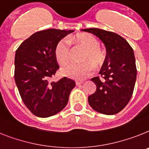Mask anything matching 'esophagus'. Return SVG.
<instances>
[{
	"instance_id": "1",
	"label": "esophagus",
	"mask_w": 149,
	"mask_h": 149,
	"mask_svg": "<svg viewBox=\"0 0 149 149\" xmlns=\"http://www.w3.org/2000/svg\"><path fill=\"white\" fill-rule=\"evenodd\" d=\"M82 83H83V81H79V80L76 81V85H77V86H80V85L82 84Z\"/></svg>"
}]
</instances>
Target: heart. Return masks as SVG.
I'll use <instances>...</instances> for the list:
<instances>
[{
  "label": "heart",
  "instance_id": "b5f03b06",
  "mask_svg": "<svg viewBox=\"0 0 149 149\" xmlns=\"http://www.w3.org/2000/svg\"><path fill=\"white\" fill-rule=\"evenodd\" d=\"M70 42L83 46L86 49L82 57L85 61L80 63H70L61 68L64 76L75 79H83L93 72L95 66H100L105 60V53L100 48V43L93 36L87 33H81L73 37L60 40L54 48V56L61 64L67 63L70 60L71 48Z\"/></svg>",
  "mask_w": 149,
  "mask_h": 149
}]
</instances>
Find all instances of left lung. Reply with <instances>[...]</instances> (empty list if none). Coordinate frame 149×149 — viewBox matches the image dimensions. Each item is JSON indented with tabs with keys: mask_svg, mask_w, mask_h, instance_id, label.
Here are the masks:
<instances>
[{
	"mask_svg": "<svg viewBox=\"0 0 149 149\" xmlns=\"http://www.w3.org/2000/svg\"><path fill=\"white\" fill-rule=\"evenodd\" d=\"M82 31L99 38L107 51L99 72L101 77L91 79L95 83L96 91L88 96V104L101 113L116 114L127 105L134 90L137 70L133 50L123 37L114 32L95 28Z\"/></svg>",
	"mask_w": 149,
	"mask_h": 149,
	"instance_id": "obj_1",
	"label": "left lung"
}]
</instances>
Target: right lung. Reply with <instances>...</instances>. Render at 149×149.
<instances>
[{
  "label": "right lung",
  "instance_id": "obj_1",
  "mask_svg": "<svg viewBox=\"0 0 149 149\" xmlns=\"http://www.w3.org/2000/svg\"><path fill=\"white\" fill-rule=\"evenodd\" d=\"M72 30L39 31L25 40L16 51L15 82L22 102L34 115L48 117L64 108L75 82L66 77L51 82L59 69L54 56L57 42Z\"/></svg>",
  "mask_w": 149,
  "mask_h": 149
}]
</instances>
